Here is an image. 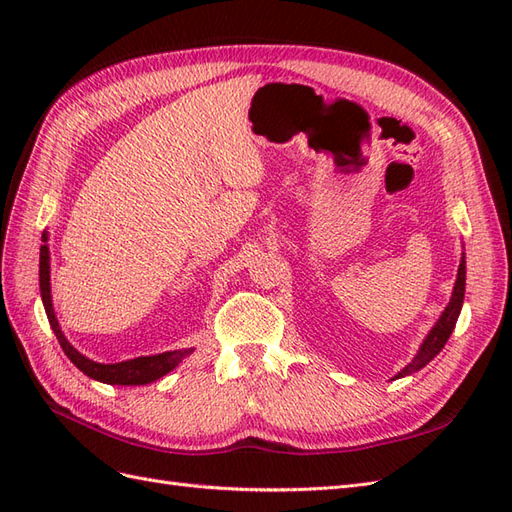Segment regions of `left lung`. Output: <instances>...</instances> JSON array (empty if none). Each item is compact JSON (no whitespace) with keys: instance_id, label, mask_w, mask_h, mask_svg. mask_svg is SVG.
Wrapping results in <instances>:
<instances>
[{"instance_id":"obj_1","label":"left lung","mask_w":512,"mask_h":512,"mask_svg":"<svg viewBox=\"0 0 512 512\" xmlns=\"http://www.w3.org/2000/svg\"><path fill=\"white\" fill-rule=\"evenodd\" d=\"M463 294H466V254H461V265L457 271V282L453 288V297L448 301L446 309L442 312V316L438 318V322L433 324V329L429 331V335L423 339L421 348H418L416 356L412 359V363H408L404 369L399 371L395 378H404L414 374V371L423 369L429 361L436 359L440 354V350L444 348V344L448 342V337H451L459 312H461V305H463Z\"/></svg>"}]
</instances>
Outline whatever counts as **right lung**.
Returning <instances> with one entry per match:
<instances>
[{
	"label": "right lung",
	"instance_id": "obj_1",
	"mask_svg": "<svg viewBox=\"0 0 512 512\" xmlns=\"http://www.w3.org/2000/svg\"><path fill=\"white\" fill-rule=\"evenodd\" d=\"M46 239L49 235L42 232V241L40 245V294H42V303H44V312L46 318L51 322V329L57 337V342L61 350L66 352L68 359L79 367L85 376L100 380L104 384H121V386H136V384H149L153 380H158L166 376L168 371H173L185 356L192 352L190 350H173V352H162V354H153V356H138V359L130 361H121V363H96L87 359L85 354L76 350L68 339L64 337L59 329V322L55 318V309L51 301V256H49V245H46Z\"/></svg>",
	"mask_w": 512,
	"mask_h": 512
}]
</instances>
